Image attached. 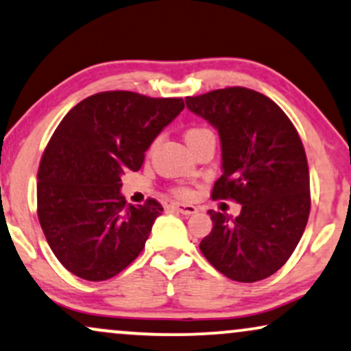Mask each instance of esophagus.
I'll return each mask as SVG.
<instances>
[{
    "instance_id": "obj_1",
    "label": "esophagus",
    "mask_w": 351,
    "mask_h": 351,
    "mask_svg": "<svg viewBox=\"0 0 351 351\" xmlns=\"http://www.w3.org/2000/svg\"><path fill=\"white\" fill-rule=\"evenodd\" d=\"M172 208H176L179 213H182V215H193L198 211L197 206L187 205V203H172Z\"/></svg>"
}]
</instances>
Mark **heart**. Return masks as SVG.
Masks as SVG:
<instances>
[{
	"label": "heart",
	"instance_id": "heart-1",
	"mask_svg": "<svg viewBox=\"0 0 351 351\" xmlns=\"http://www.w3.org/2000/svg\"><path fill=\"white\" fill-rule=\"evenodd\" d=\"M206 135H213V133H211L208 128L192 127V128H189L187 132H185V141H187V145H189V143H193V141L200 140V138L206 136ZM174 192H176V195H179V197H189L190 195V190L185 189V187L176 189Z\"/></svg>",
	"mask_w": 351,
	"mask_h": 351
}]
</instances>
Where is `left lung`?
I'll return each instance as SVG.
<instances>
[{
	"mask_svg": "<svg viewBox=\"0 0 351 351\" xmlns=\"http://www.w3.org/2000/svg\"><path fill=\"white\" fill-rule=\"evenodd\" d=\"M218 130L223 176L211 198L241 203L239 216L210 210L200 250L228 278L254 283L274 275L296 249L311 211L309 169L295 125L257 90L224 88L185 97Z\"/></svg>",
	"mask_w": 351,
	"mask_h": 351,
	"instance_id": "8db88e82",
	"label": "left lung"
}]
</instances>
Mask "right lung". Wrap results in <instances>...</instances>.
I'll use <instances>...</instances> for the list:
<instances>
[{
	"instance_id": "add662e5",
	"label": "right lung",
	"mask_w": 351,
	"mask_h": 351,
	"mask_svg": "<svg viewBox=\"0 0 351 351\" xmlns=\"http://www.w3.org/2000/svg\"><path fill=\"white\" fill-rule=\"evenodd\" d=\"M184 107L180 97L106 90L76 104L56 127L38 166L37 216L73 275L109 280L140 255L162 206L154 198L128 205L120 177L141 167Z\"/></svg>"
}]
</instances>
